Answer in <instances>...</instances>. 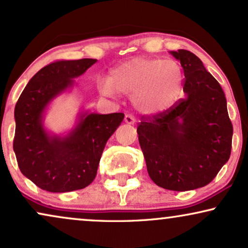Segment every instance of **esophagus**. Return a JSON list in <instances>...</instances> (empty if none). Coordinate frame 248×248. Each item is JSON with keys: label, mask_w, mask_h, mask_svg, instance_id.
<instances>
[{"label": "esophagus", "mask_w": 248, "mask_h": 248, "mask_svg": "<svg viewBox=\"0 0 248 248\" xmlns=\"http://www.w3.org/2000/svg\"><path fill=\"white\" fill-rule=\"evenodd\" d=\"M124 121H125V123H127V124H134V123H136V118H134V116L130 115V114L125 115Z\"/></svg>", "instance_id": "esophagus-1"}]
</instances>
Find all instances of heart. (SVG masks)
<instances>
[{
    "label": "heart",
    "mask_w": 248,
    "mask_h": 248,
    "mask_svg": "<svg viewBox=\"0 0 248 248\" xmlns=\"http://www.w3.org/2000/svg\"><path fill=\"white\" fill-rule=\"evenodd\" d=\"M183 70L177 61L134 57L110 72L100 85L105 94L114 91L133 95V103L145 114H157L172 105L182 90Z\"/></svg>",
    "instance_id": "heart-1"
}]
</instances>
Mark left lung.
Masks as SVG:
<instances>
[{"label":"left lung","instance_id":"obj_1","mask_svg":"<svg viewBox=\"0 0 248 248\" xmlns=\"http://www.w3.org/2000/svg\"><path fill=\"white\" fill-rule=\"evenodd\" d=\"M171 54L184 70L186 96L164 111L141 116L137 132L153 182L189 191L209 184L227 163L233 127L224 92L201 60L185 49Z\"/></svg>","mask_w":248,"mask_h":248}]
</instances>
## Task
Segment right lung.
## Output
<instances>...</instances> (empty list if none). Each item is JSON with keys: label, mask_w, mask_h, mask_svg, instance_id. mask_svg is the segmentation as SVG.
<instances>
[{"label": "right lung", "mask_w": 248, "mask_h": 248, "mask_svg": "<svg viewBox=\"0 0 248 248\" xmlns=\"http://www.w3.org/2000/svg\"><path fill=\"white\" fill-rule=\"evenodd\" d=\"M96 60H60L33 76L15 107L14 151L24 176L48 192H71L86 187L96 176L107 141L124 119L123 112H85L68 137H50L41 125L48 103L72 86L73 79Z\"/></svg>", "instance_id": "obj_1"}]
</instances>
